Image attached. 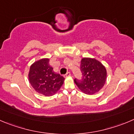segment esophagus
<instances>
[{"label": "esophagus", "mask_w": 134, "mask_h": 134, "mask_svg": "<svg viewBox=\"0 0 134 134\" xmlns=\"http://www.w3.org/2000/svg\"><path fill=\"white\" fill-rule=\"evenodd\" d=\"M71 76V74H70V72H67V73L66 74H65V77H69V76Z\"/></svg>", "instance_id": "esophagus-1"}]
</instances>
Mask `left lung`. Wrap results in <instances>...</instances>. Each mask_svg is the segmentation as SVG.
Instances as JSON below:
<instances>
[{
	"label": "left lung",
	"instance_id": "1",
	"mask_svg": "<svg viewBox=\"0 0 134 134\" xmlns=\"http://www.w3.org/2000/svg\"><path fill=\"white\" fill-rule=\"evenodd\" d=\"M80 69L82 78L74 79L78 88L87 95H93L99 92L107 80V70L103 64L95 58H83Z\"/></svg>",
	"mask_w": 134,
	"mask_h": 134
}]
</instances>
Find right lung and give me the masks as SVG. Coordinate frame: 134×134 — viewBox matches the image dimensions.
Listing matches in <instances>:
<instances>
[{"label":"right lung","instance_id":"add662e5","mask_svg":"<svg viewBox=\"0 0 134 134\" xmlns=\"http://www.w3.org/2000/svg\"><path fill=\"white\" fill-rule=\"evenodd\" d=\"M28 77L35 91L46 97L54 95L64 81V77L53 71L49 58H42L34 62L30 66Z\"/></svg>","mask_w":134,"mask_h":134}]
</instances>
